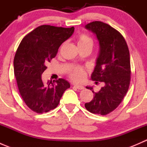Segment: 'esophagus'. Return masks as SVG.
<instances>
[{"instance_id":"esophagus-1","label":"esophagus","mask_w":147,"mask_h":147,"mask_svg":"<svg viewBox=\"0 0 147 147\" xmlns=\"http://www.w3.org/2000/svg\"><path fill=\"white\" fill-rule=\"evenodd\" d=\"M74 87H76L78 90H84V88L82 85H79V84H74Z\"/></svg>"}]
</instances>
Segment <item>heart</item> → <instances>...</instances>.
Here are the masks:
<instances>
[{
  "label": "heart",
  "mask_w": 147,
  "mask_h": 147,
  "mask_svg": "<svg viewBox=\"0 0 147 147\" xmlns=\"http://www.w3.org/2000/svg\"><path fill=\"white\" fill-rule=\"evenodd\" d=\"M78 47H83V46H90L92 47V40L90 36L84 34H81L78 36L77 40ZM69 78L75 82H81L85 78L86 72L84 69L80 67H75L70 72H69Z\"/></svg>",
  "instance_id": "obj_1"
}]
</instances>
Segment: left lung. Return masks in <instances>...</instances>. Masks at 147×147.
<instances>
[{
    "label": "left lung",
    "mask_w": 147,
    "mask_h": 147,
    "mask_svg": "<svg viewBox=\"0 0 147 147\" xmlns=\"http://www.w3.org/2000/svg\"><path fill=\"white\" fill-rule=\"evenodd\" d=\"M85 28L95 34L100 45L91 78L103 82L105 86L98 92H94L92 87H86L92 91L94 97L84 107L91 113L106 115L119 106L128 91L131 75L129 51L124 37L109 25L94 21L86 25Z\"/></svg>",
    "instance_id": "8db88e82"
}]
</instances>
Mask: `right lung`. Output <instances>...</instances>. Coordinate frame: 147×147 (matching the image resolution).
Masks as SVG:
<instances>
[{
  "mask_svg": "<svg viewBox=\"0 0 147 147\" xmlns=\"http://www.w3.org/2000/svg\"><path fill=\"white\" fill-rule=\"evenodd\" d=\"M74 30V27L43 25L26 35L18 46L13 62L14 75L23 101L36 113L57 107L64 92L70 87L69 83L62 78L56 83L48 81L45 85L41 76L60 46L72 36Z\"/></svg>",
  "mask_w": 147,
  "mask_h": 147,
  "instance_id": "add662e5",
  "label": "right lung"
}]
</instances>
